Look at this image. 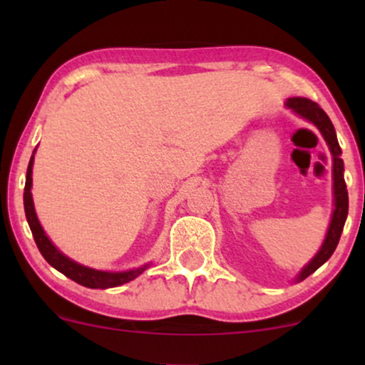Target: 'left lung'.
I'll use <instances>...</instances> for the list:
<instances>
[{
    "instance_id": "left-lung-1",
    "label": "left lung",
    "mask_w": 365,
    "mask_h": 365,
    "mask_svg": "<svg viewBox=\"0 0 365 365\" xmlns=\"http://www.w3.org/2000/svg\"><path fill=\"white\" fill-rule=\"evenodd\" d=\"M287 106L300 115L302 118L309 120L311 123L316 125L319 128V132L324 137V140L328 142L331 154H333V182H334V211L333 217H331V223L326 233L324 244H322L321 250L316 254V257L312 259L307 266L300 271L299 282L307 278L309 274H312L317 267H321L328 259L333 255L334 249H336L338 242H340L343 226H345L346 215H349V192H346V183L343 178V159H341V149L338 144L336 132H334L333 123H331L329 116L326 115L324 110L317 103L311 101L307 98H290L287 101Z\"/></svg>"
}]
</instances>
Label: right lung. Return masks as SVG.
I'll return each instance as SVG.
<instances>
[{"mask_svg":"<svg viewBox=\"0 0 365 365\" xmlns=\"http://www.w3.org/2000/svg\"><path fill=\"white\" fill-rule=\"evenodd\" d=\"M32 165H34V156L29 161L27 168V178H25V188H24V207H25V216H27V223L31 226L32 237H34L37 249L43 254V257L48 261L54 269H58L63 273L66 278L73 279L78 284L87 288H113L120 287V284L132 282L133 278H137L142 271L148 266L139 267V269L133 271H125V273H106V271H96L91 269V267L81 266V264L70 261L68 257H65L60 250L54 247L49 238L46 237L44 230L41 228L39 221H37L36 211H34V202H32Z\"/></svg>","mask_w":365,"mask_h":365,"instance_id":"right-lung-1","label":"right lung"}]
</instances>
